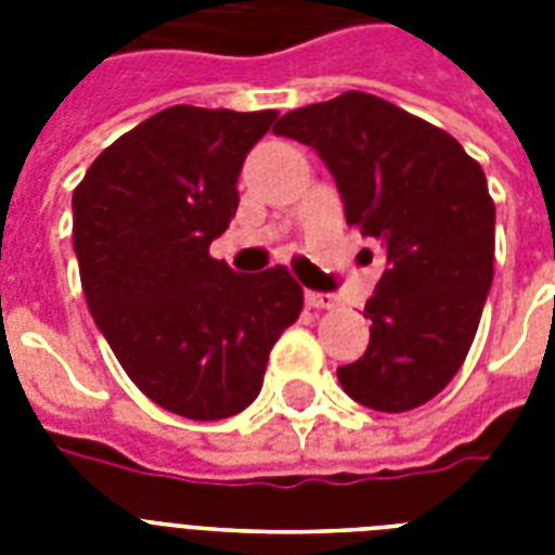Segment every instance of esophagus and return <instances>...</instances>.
I'll list each match as a JSON object with an SVG mask.
<instances>
[{
  "instance_id": "34e87169",
  "label": "esophagus",
  "mask_w": 555,
  "mask_h": 555,
  "mask_svg": "<svg viewBox=\"0 0 555 555\" xmlns=\"http://www.w3.org/2000/svg\"><path fill=\"white\" fill-rule=\"evenodd\" d=\"M305 299H308V305H311V308H317V311H328V308H337V296H334V294L308 291V294H305Z\"/></svg>"
}]
</instances>
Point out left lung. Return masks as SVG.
Listing matches in <instances>:
<instances>
[{
    "instance_id": "1",
    "label": "left lung",
    "mask_w": 555,
    "mask_h": 555,
    "mask_svg": "<svg viewBox=\"0 0 555 555\" xmlns=\"http://www.w3.org/2000/svg\"><path fill=\"white\" fill-rule=\"evenodd\" d=\"M273 132L317 150L346 221L386 244L388 268L365 302V354L339 386L377 412L429 403L464 365L495 259V204L478 160L395 103L346 91L287 112Z\"/></svg>"
}]
</instances>
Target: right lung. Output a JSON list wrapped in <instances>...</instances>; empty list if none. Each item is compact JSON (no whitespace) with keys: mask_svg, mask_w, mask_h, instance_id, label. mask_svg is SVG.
Instances as JSON below:
<instances>
[{"mask_svg":"<svg viewBox=\"0 0 555 555\" xmlns=\"http://www.w3.org/2000/svg\"><path fill=\"white\" fill-rule=\"evenodd\" d=\"M279 112L172 106L98 155L74 190L89 311L152 403L224 421L259 397L270 348L302 311L282 264L235 273L209 256L238 207V172Z\"/></svg>","mask_w":555,"mask_h":555,"instance_id":"add662e5","label":"right lung"}]
</instances>
